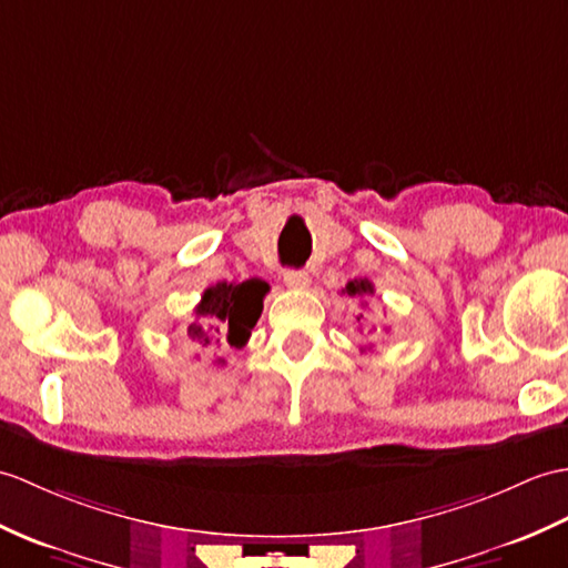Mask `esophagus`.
Instances as JSON below:
<instances>
[{
  "label": "esophagus",
  "instance_id": "esophagus-1",
  "mask_svg": "<svg viewBox=\"0 0 568 568\" xmlns=\"http://www.w3.org/2000/svg\"><path fill=\"white\" fill-rule=\"evenodd\" d=\"M283 281L290 290H305L310 285V275H307V271L290 268V271L283 273Z\"/></svg>",
  "mask_w": 568,
  "mask_h": 568
}]
</instances>
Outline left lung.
Instances as JSON below:
<instances>
[{
	"instance_id": "1",
	"label": "left lung",
	"mask_w": 568,
	"mask_h": 568,
	"mask_svg": "<svg viewBox=\"0 0 568 568\" xmlns=\"http://www.w3.org/2000/svg\"><path fill=\"white\" fill-rule=\"evenodd\" d=\"M341 293L348 295V297H371L375 293V287H373V283L367 281V278H355V281H348L346 287L341 290ZM361 320H363V314L358 316V322Z\"/></svg>"
}]
</instances>
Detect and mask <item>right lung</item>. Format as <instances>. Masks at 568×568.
Listing matches in <instances>:
<instances>
[{
  "instance_id": "1",
  "label": "right lung",
  "mask_w": 568,
  "mask_h": 568,
  "mask_svg": "<svg viewBox=\"0 0 568 568\" xmlns=\"http://www.w3.org/2000/svg\"><path fill=\"white\" fill-rule=\"evenodd\" d=\"M266 293L268 285L258 278L210 285L197 302L195 320L186 326V341L203 353L220 346L242 348L263 312Z\"/></svg>"
}]
</instances>
